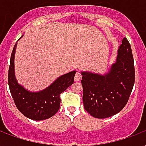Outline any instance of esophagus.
I'll use <instances>...</instances> for the list:
<instances>
[{
	"label": "esophagus",
	"mask_w": 146,
	"mask_h": 146,
	"mask_svg": "<svg viewBox=\"0 0 146 146\" xmlns=\"http://www.w3.org/2000/svg\"><path fill=\"white\" fill-rule=\"evenodd\" d=\"M81 79V74L79 72H77L74 76V81H79Z\"/></svg>",
	"instance_id": "esophagus-1"
}]
</instances>
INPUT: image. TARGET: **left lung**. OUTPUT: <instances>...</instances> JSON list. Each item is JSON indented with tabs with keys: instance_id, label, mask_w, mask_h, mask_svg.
Listing matches in <instances>:
<instances>
[{
	"instance_id": "8db88e82",
	"label": "left lung",
	"mask_w": 146,
	"mask_h": 146,
	"mask_svg": "<svg viewBox=\"0 0 146 146\" xmlns=\"http://www.w3.org/2000/svg\"><path fill=\"white\" fill-rule=\"evenodd\" d=\"M84 107L91 116L104 119L121 111L128 102L135 82V68L130 44L124 37L116 62L100 74L81 72Z\"/></svg>"
}]
</instances>
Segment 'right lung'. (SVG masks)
I'll use <instances>...</instances> for the list:
<instances>
[{"mask_svg":"<svg viewBox=\"0 0 146 146\" xmlns=\"http://www.w3.org/2000/svg\"><path fill=\"white\" fill-rule=\"evenodd\" d=\"M17 46V42L11 53L8 72L9 88L13 101L20 112L27 118L36 121L48 119L59 110L60 94L74 83L76 71H72L58 77L48 87L42 91L37 92L28 91L18 83L16 79L14 57Z\"/></svg>","mask_w":146,"mask_h":146,"instance_id":"1","label":"right lung"}]
</instances>
